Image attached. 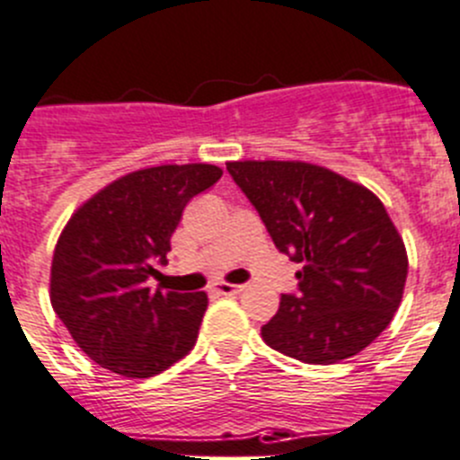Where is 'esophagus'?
<instances>
[{"instance_id":"obj_1","label":"esophagus","mask_w":460,"mask_h":460,"mask_svg":"<svg viewBox=\"0 0 460 460\" xmlns=\"http://www.w3.org/2000/svg\"><path fill=\"white\" fill-rule=\"evenodd\" d=\"M218 294H223V296H230V294H239L243 292V285H230V282H218L217 288Z\"/></svg>"}]
</instances>
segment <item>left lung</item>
Segmentation results:
<instances>
[{"label": "left lung", "mask_w": 460, "mask_h": 460, "mask_svg": "<svg viewBox=\"0 0 460 460\" xmlns=\"http://www.w3.org/2000/svg\"><path fill=\"white\" fill-rule=\"evenodd\" d=\"M273 243L296 271L298 292L282 294L262 326L276 351L307 365L360 353L393 322L408 255L383 202L369 189L305 162H227Z\"/></svg>", "instance_id": "8db88e82"}]
</instances>
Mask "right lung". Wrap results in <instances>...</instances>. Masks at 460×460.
I'll list each match as a JSON object with an SVG mask.
<instances>
[{"instance_id": "right-lung-1", "label": "right lung", "mask_w": 460, "mask_h": 460, "mask_svg": "<svg viewBox=\"0 0 460 460\" xmlns=\"http://www.w3.org/2000/svg\"><path fill=\"white\" fill-rule=\"evenodd\" d=\"M212 164L153 166L118 178L63 227L49 301L77 347L100 367L150 378L196 344L208 294L150 289L193 196L221 180Z\"/></svg>"}]
</instances>
